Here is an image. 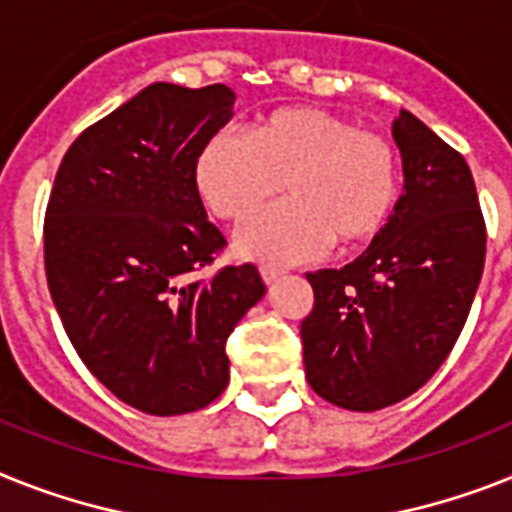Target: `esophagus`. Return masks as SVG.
I'll use <instances>...</instances> for the list:
<instances>
[{
  "instance_id": "34e87169",
  "label": "esophagus",
  "mask_w": 512,
  "mask_h": 512,
  "mask_svg": "<svg viewBox=\"0 0 512 512\" xmlns=\"http://www.w3.org/2000/svg\"><path fill=\"white\" fill-rule=\"evenodd\" d=\"M282 274H285V269H280V266H272V264L261 266V277H264L266 285H272L274 280H280Z\"/></svg>"
}]
</instances>
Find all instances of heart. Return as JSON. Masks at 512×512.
<instances>
[{
  "label": "heart",
  "instance_id": "b5f03b06",
  "mask_svg": "<svg viewBox=\"0 0 512 512\" xmlns=\"http://www.w3.org/2000/svg\"><path fill=\"white\" fill-rule=\"evenodd\" d=\"M193 183L227 222H246L285 183L290 201L251 219L235 248L266 264H295L322 256L332 240L353 248L377 238L398 204L400 159L384 135L342 114L285 107L253 135L217 130L198 151Z\"/></svg>",
  "mask_w": 512,
  "mask_h": 512
}]
</instances>
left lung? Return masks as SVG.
Instances as JSON below:
<instances>
[{
  "instance_id": "8db88e82",
  "label": "left lung",
  "mask_w": 512,
  "mask_h": 512,
  "mask_svg": "<svg viewBox=\"0 0 512 512\" xmlns=\"http://www.w3.org/2000/svg\"><path fill=\"white\" fill-rule=\"evenodd\" d=\"M392 135L405 193L371 246L342 269L308 272L301 322L311 390L348 411H379L416 392L453 350L487 253L466 159L411 112Z\"/></svg>"
}]
</instances>
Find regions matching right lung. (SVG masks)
<instances>
[{"instance_id":"1","label":"right lung","mask_w":512,"mask_h":512,"mask_svg":"<svg viewBox=\"0 0 512 512\" xmlns=\"http://www.w3.org/2000/svg\"><path fill=\"white\" fill-rule=\"evenodd\" d=\"M232 104L225 83H151L75 138L46 204V282L62 327L88 371L151 416L222 395L227 337L266 293L253 264L190 280L227 246L193 164Z\"/></svg>"}]
</instances>
